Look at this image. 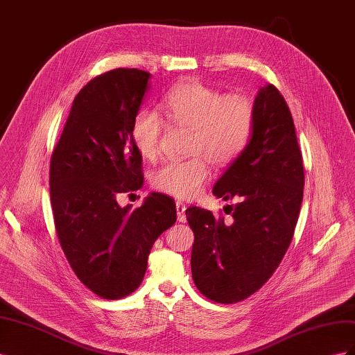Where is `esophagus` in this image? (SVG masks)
Wrapping results in <instances>:
<instances>
[{"label":"esophagus","instance_id":"esophagus-1","mask_svg":"<svg viewBox=\"0 0 355 355\" xmlns=\"http://www.w3.org/2000/svg\"><path fill=\"white\" fill-rule=\"evenodd\" d=\"M185 210H187L185 204L178 201V202H176V211H178V220H179V222H185V220H187Z\"/></svg>","mask_w":355,"mask_h":355}]
</instances>
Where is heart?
Listing matches in <instances>:
<instances>
[{"label": "heart", "mask_w": 355, "mask_h": 355, "mask_svg": "<svg viewBox=\"0 0 355 355\" xmlns=\"http://www.w3.org/2000/svg\"><path fill=\"white\" fill-rule=\"evenodd\" d=\"M171 125L189 128L185 158H170L157 167L151 184L178 198L200 194L210 178L207 159L214 166H227L237 159L249 145L254 127V106L243 94H223L200 81H189L168 92L159 105ZM163 120L154 111H139L133 118L132 139L136 151L145 159L159 153Z\"/></svg>", "instance_id": "1"}]
</instances>
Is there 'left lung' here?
<instances>
[{
	"label": "left lung",
	"mask_w": 355,
	"mask_h": 355,
	"mask_svg": "<svg viewBox=\"0 0 355 355\" xmlns=\"http://www.w3.org/2000/svg\"><path fill=\"white\" fill-rule=\"evenodd\" d=\"M249 145L213 188L235 204L214 218L206 209H187L194 232L192 280L202 296L235 304L257 292L283 261L292 243L304 198V161L292 114L275 85L254 101Z\"/></svg>",
	"instance_id": "8db88e82"
}]
</instances>
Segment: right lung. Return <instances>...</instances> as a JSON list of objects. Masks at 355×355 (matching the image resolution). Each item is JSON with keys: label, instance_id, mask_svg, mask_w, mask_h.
Wrapping results in <instances>:
<instances>
[{"label": "right lung", "instance_id": "obj_1", "mask_svg": "<svg viewBox=\"0 0 355 355\" xmlns=\"http://www.w3.org/2000/svg\"><path fill=\"white\" fill-rule=\"evenodd\" d=\"M149 77L118 68L85 84L50 158L60 247L78 280L103 299L125 297L141 286L153 244L176 222L175 200L159 192L136 209L116 202L144 184L132 124Z\"/></svg>", "mask_w": 355, "mask_h": 355}]
</instances>
